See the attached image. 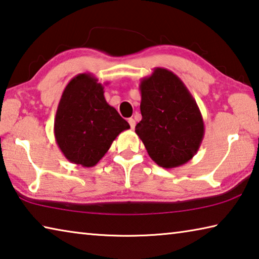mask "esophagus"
Listing matches in <instances>:
<instances>
[{
	"label": "esophagus",
	"instance_id": "esophagus-1",
	"mask_svg": "<svg viewBox=\"0 0 259 259\" xmlns=\"http://www.w3.org/2000/svg\"><path fill=\"white\" fill-rule=\"evenodd\" d=\"M128 122H129V124H130V128L131 129H134L135 128V125H136V122H135V120L134 119H128Z\"/></svg>",
	"mask_w": 259,
	"mask_h": 259
}]
</instances>
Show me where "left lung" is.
<instances>
[{"instance_id": "left-lung-1", "label": "left lung", "mask_w": 259, "mask_h": 259, "mask_svg": "<svg viewBox=\"0 0 259 259\" xmlns=\"http://www.w3.org/2000/svg\"><path fill=\"white\" fill-rule=\"evenodd\" d=\"M140 113L136 125L151 159L165 169L187 163L204 136L202 114L184 82L166 68L155 67L139 84Z\"/></svg>"}]
</instances>
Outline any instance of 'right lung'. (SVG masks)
Returning a JSON list of instances; mask_svg holds the SVG:
<instances>
[{"instance_id": "obj_1", "label": "right lung", "mask_w": 259, "mask_h": 259, "mask_svg": "<svg viewBox=\"0 0 259 259\" xmlns=\"http://www.w3.org/2000/svg\"><path fill=\"white\" fill-rule=\"evenodd\" d=\"M108 84V83H105ZM130 125L104 97V85L91 73L74 76L57 107L54 133L57 145L74 164L91 168Z\"/></svg>"}]
</instances>
